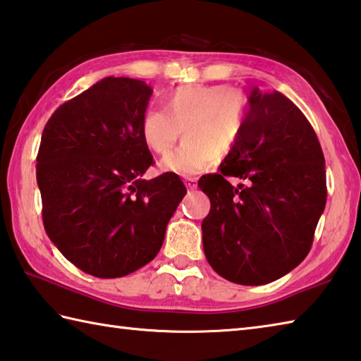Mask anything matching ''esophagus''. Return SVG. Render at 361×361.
<instances>
[{
  "mask_svg": "<svg viewBox=\"0 0 361 361\" xmlns=\"http://www.w3.org/2000/svg\"><path fill=\"white\" fill-rule=\"evenodd\" d=\"M185 185L192 191V189L197 188V178H194V176H185Z\"/></svg>",
  "mask_w": 361,
  "mask_h": 361,
  "instance_id": "1",
  "label": "esophagus"
}]
</instances>
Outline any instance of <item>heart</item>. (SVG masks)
<instances>
[{
    "mask_svg": "<svg viewBox=\"0 0 361 361\" xmlns=\"http://www.w3.org/2000/svg\"><path fill=\"white\" fill-rule=\"evenodd\" d=\"M166 110L149 107L142 115L140 134L149 152L166 154L183 130L185 142L164 158L161 170L192 175L219 156L231 154L245 130V99L228 87L186 85L169 93Z\"/></svg>",
    "mask_w": 361,
    "mask_h": 361,
    "instance_id": "b5f03b06",
    "label": "heart"
}]
</instances>
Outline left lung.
I'll return each instance as SVG.
<instances>
[{"label": "left lung", "mask_w": 361, "mask_h": 361, "mask_svg": "<svg viewBox=\"0 0 361 361\" xmlns=\"http://www.w3.org/2000/svg\"><path fill=\"white\" fill-rule=\"evenodd\" d=\"M238 145L205 175L209 197L203 251L222 278L262 286L293 270L310 252L326 202L325 158L311 123L284 94L249 96ZM235 176L245 181L233 187Z\"/></svg>", "instance_id": "left-lung-1"}]
</instances>
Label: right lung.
Masks as SVG:
<instances>
[{"instance_id":"add662e5","label":"right lung","mask_w":361,"mask_h":361,"mask_svg":"<svg viewBox=\"0 0 361 361\" xmlns=\"http://www.w3.org/2000/svg\"><path fill=\"white\" fill-rule=\"evenodd\" d=\"M152 87L106 77L50 116L36 176L45 232L71 264L121 278L152 262L186 188L176 173L142 175L153 156L140 121Z\"/></svg>"}]
</instances>
